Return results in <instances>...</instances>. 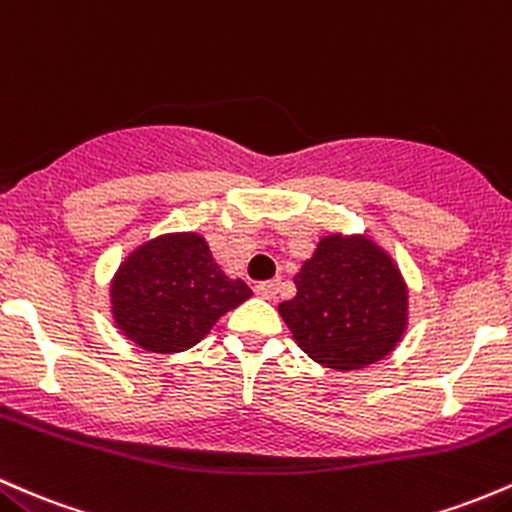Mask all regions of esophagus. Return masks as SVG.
I'll return each mask as SVG.
<instances>
[{"instance_id":"34e87169","label":"esophagus","mask_w":512,"mask_h":512,"mask_svg":"<svg viewBox=\"0 0 512 512\" xmlns=\"http://www.w3.org/2000/svg\"><path fill=\"white\" fill-rule=\"evenodd\" d=\"M254 290L258 297H263V300H275V295H278V280H266V283H258Z\"/></svg>"}]
</instances>
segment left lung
<instances>
[{
    "label": "left lung",
    "instance_id": "8db88e82",
    "mask_svg": "<svg viewBox=\"0 0 512 512\" xmlns=\"http://www.w3.org/2000/svg\"><path fill=\"white\" fill-rule=\"evenodd\" d=\"M295 285L297 295L278 304L280 317L297 346L331 370H360L387 358L409 324L401 271L363 234L319 239Z\"/></svg>",
    "mask_w": 512,
    "mask_h": 512
}]
</instances>
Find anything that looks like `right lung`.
I'll use <instances>...</instances> for the list:
<instances>
[{
    "mask_svg": "<svg viewBox=\"0 0 512 512\" xmlns=\"http://www.w3.org/2000/svg\"><path fill=\"white\" fill-rule=\"evenodd\" d=\"M251 297L229 280L200 234H162L137 246L111 280V312L123 336L152 353H181Z\"/></svg>",
    "mask_w": 512,
    "mask_h": 512,
    "instance_id": "add662e5",
    "label": "right lung"
}]
</instances>
